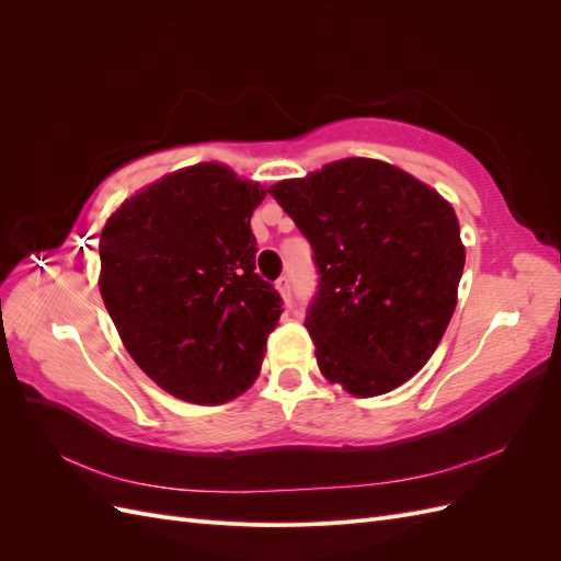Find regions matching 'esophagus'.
<instances>
[{"instance_id":"34e87169","label":"esophagus","mask_w":561,"mask_h":561,"mask_svg":"<svg viewBox=\"0 0 561 561\" xmlns=\"http://www.w3.org/2000/svg\"><path fill=\"white\" fill-rule=\"evenodd\" d=\"M276 290H278V295L283 297V301H285V304H290V301H293V290H290V278H287V276L278 278V280H276Z\"/></svg>"}]
</instances>
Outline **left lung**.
<instances>
[{
  "instance_id": "left-lung-1",
  "label": "left lung",
  "mask_w": 561,
  "mask_h": 561,
  "mask_svg": "<svg viewBox=\"0 0 561 561\" xmlns=\"http://www.w3.org/2000/svg\"><path fill=\"white\" fill-rule=\"evenodd\" d=\"M268 192L316 254L320 290L304 325L322 377L355 398L410 381L456 309L466 248L451 203L398 165L365 157Z\"/></svg>"
}]
</instances>
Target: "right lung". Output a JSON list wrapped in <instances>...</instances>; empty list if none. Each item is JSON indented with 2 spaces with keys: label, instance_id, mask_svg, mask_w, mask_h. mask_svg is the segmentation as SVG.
I'll return each instance as SVG.
<instances>
[{
  "label": "right lung",
  "instance_id": "1",
  "mask_svg": "<svg viewBox=\"0 0 561 561\" xmlns=\"http://www.w3.org/2000/svg\"><path fill=\"white\" fill-rule=\"evenodd\" d=\"M260 182L206 161L142 186L100 233V295L130 358L168 393L222 404L260 377L280 297L254 274Z\"/></svg>",
  "mask_w": 561,
  "mask_h": 561
}]
</instances>
